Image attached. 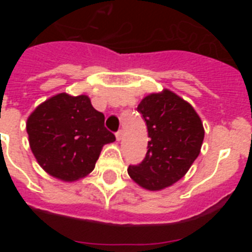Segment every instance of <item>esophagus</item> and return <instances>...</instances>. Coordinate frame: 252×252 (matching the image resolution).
Wrapping results in <instances>:
<instances>
[{
    "label": "esophagus",
    "instance_id": "1",
    "mask_svg": "<svg viewBox=\"0 0 252 252\" xmlns=\"http://www.w3.org/2000/svg\"><path fill=\"white\" fill-rule=\"evenodd\" d=\"M122 136H124V132H122V130H119L117 132H116V139H117V141H120V140L122 139Z\"/></svg>",
    "mask_w": 252,
    "mask_h": 252
}]
</instances>
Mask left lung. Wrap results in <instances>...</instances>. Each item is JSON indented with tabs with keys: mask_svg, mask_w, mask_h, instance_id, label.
Instances as JSON below:
<instances>
[{
	"mask_svg": "<svg viewBox=\"0 0 252 252\" xmlns=\"http://www.w3.org/2000/svg\"><path fill=\"white\" fill-rule=\"evenodd\" d=\"M148 127V151L127 173L139 186L160 190L183 178L201 151L204 137L199 116L188 102L165 90L137 106Z\"/></svg>",
	"mask_w": 252,
	"mask_h": 252,
	"instance_id": "8db88e82",
	"label": "left lung"
}]
</instances>
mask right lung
Masks as SVG:
<instances>
[{
  "mask_svg": "<svg viewBox=\"0 0 252 252\" xmlns=\"http://www.w3.org/2000/svg\"><path fill=\"white\" fill-rule=\"evenodd\" d=\"M26 130L41 168L65 182L90 174L103 145L116 140L104 127V115L93 108L87 95L65 93L40 104L29 117Z\"/></svg>",
  "mask_w": 252,
  "mask_h": 252,
  "instance_id": "add662e5",
  "label": "right lung"
}]
</instances>
